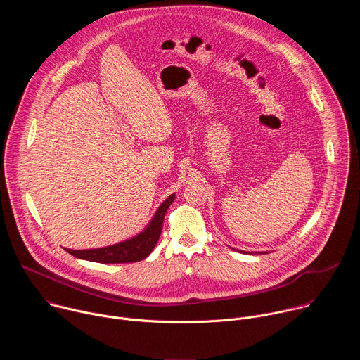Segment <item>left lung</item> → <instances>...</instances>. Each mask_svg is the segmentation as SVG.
I'll return each mask as SVG.
<instances>
[{
  "mask_svg": "<svg viewBox=\"0 0 360 360\" xmlns=\"http://www.w3.org/2000/svg\"><path fill=\"white\" fill-rule=\"evenodd\" d=\"M256 253H258V252H256Z\"/></svg>",
  "mask_w": 360,
  "mask_h": 360,
  "instance_id": "8db88e82",
  "label": "left lung"
}]
</instances>
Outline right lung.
<instances>
[{"label":"right lung","mask_w":360,"mask_h":360,"mask_svg":"<svg viewBox=\"0 0 360 360\" xmlns=\"http://www.w3.org/2000/svg\"><path fill=\"white\" fill-rule=\"evenodd\" d=\"M175 193H172L157 211L155 217H153L149 226L139 233L138 236L112 245L107 248H99V249H85V250H72L65 249L68 253H71L75 258L86 259L92 262L99 264H134L145 259L146 256L155 248L161 232L164 226V218L169 208V205L174 202Z\"/></svg>","instance_id":"add662e5"}]
</instances>
